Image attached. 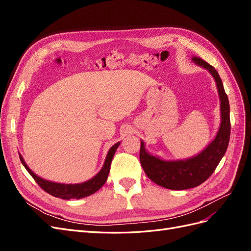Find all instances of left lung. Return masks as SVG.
<instances>
[{
	"instance_id": "1",
	"label": "left lung",
	"mask_w": 251,
	"mask_h": 251,
	"mask_svg": "<svg viewBox=\"0 0 251 251\" xmlns=\"http://www.w3.org/2000/svg\"><path fill=\"white\" fill-rule=\"evenodd\" d=\"M192 62L206 69L216 81L221 111V124L216 137L198 155L181 160H164L150 154L143 140L140 147V163L147 176L156 184L174 191L193 188L206 181L225 155L230 137L229 101L222 79L215 68L202 58L193 56Z\"/></svg>"
}]
</instances>
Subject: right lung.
I'll return each mask as SVG.
<instances>
[{
  "label": "right lung",
  "instance_id": "add662e5",
  "mask_svg": "<svg viewBox=\"0 0 251 251\" xmlns=\"http://www.w3.org/2000/svg\"><path fill=\"white\" fill-rule=\"evenodd\" d=\"M119 144H120V142L115 143L109 150L108 155H107V157H105L103 166L93 178H91L90 180H88L86 182H82V183H77V184L57 183V182H52V181L46 180L44 178H41L40 176H37L36 174H34L31 170L28 168V165L26 164L23 156L21 154H19V155H20L22 164L25 166L27 172L31 175L36 183L39 184L45 192H47L48 194L56 197V198H62V199H66V200L80 199V198H85V197H88L90 195L94 194L105 183V181H107L109 173H110L112 159L114 157V154H115L117 148L119 147Z\"/></svg>",
  "mask_w": 251,
  "mask_h": 251
}]
</instances>
